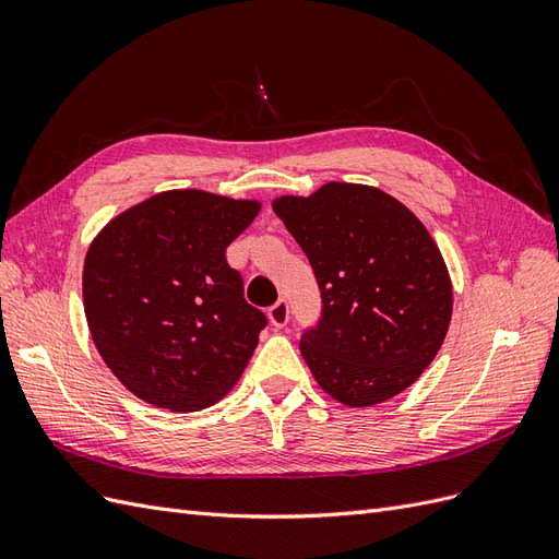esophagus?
Listing matches in <instances>:
<instances>
[{
	"label": "esophagus",
	"mask_w": 559,
	"mask_h": 559,
	"mask_svg": "<svg viewBox=\"0 0 559 559\" xmlns=\"http://www.w3.org/2000/svg\"><path fill=\"white\" fill-rule=\"evenodd\" d=\"M267 317L273 321V326L277 329L286 326V321H289V302H286V298H280L275 306L267 310Z\"/></svg>",
	"instance_id": "34e87169"
}]
</instances>
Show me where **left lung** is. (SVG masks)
<instances>
[{"label":"left lung","instance_id":"1","mask_svg":"<svg viewBox=\"0 0 559 559\" xmlns=\"http://www.w3.org/2000/svg\"><path fill=\"white\" fill-rule=\"evenodd\" d=\"M273 207L319 286L321 314L300 335L319 386L352 408L401 394L433 361L452 317L429 230L396 198L359 183L331 181Z\"/></svg>","mask_w":559,"mask_h":559}]
</instances>
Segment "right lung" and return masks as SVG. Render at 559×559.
<instances>
[{"label":"right lung","instance_id":"obj_1","mask_svg":"<svg viewBox=\"0 0 559 559\" xmlns=\"http://www.w3.org/2000/svg\"><path fill=\"white\" fill-rule=\"evenodd\" d=\"M259 202L167 191L118 214L83 265L93 343L134 396L195 413L238 382L267 317L245 300L226 247Z\"/></svg>","mask_w":559,"mask_h":559}]
</instances>
